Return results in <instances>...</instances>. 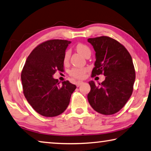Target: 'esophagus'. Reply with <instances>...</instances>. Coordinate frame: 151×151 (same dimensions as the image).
<instances>
[{
  "instance_id": "obj_1",
  "label": "esophagus",
  "mask_w": 151,
  "mask_h": 151,
  "mask_svg": "<svg viewBox=\"0 0 151 151\" xmlns=\"http://www.w3.org/2000/svg\"><path fill=\"white\" fill-rule=\"evenodd\" d=\"M83 83V81H77V82H76V87H79V86L82 85Z\"/></svg>"
}]
</instances>
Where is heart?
<instances>
[{"mask_svg": "<svg viewBox=\"0 0 151 151\" xmlns=\"http://www.w3.org/2000/svg\"><path fill=\"white\" fill-rule=\"evenodd\" d=\"M76 50L78 53L81 54L82 56H85V55L87 53H91V50L89 49V47L85 44H78L76 47ZM69 58H70V52L69 51H67L65 55H64V62H67L69 60ZM86 70L85 68H73L72 70L70 71V75L73 76L74 78H82L84 77L85 74L86 73Z\"/></svg>", "mask_w": 151, "mask_h": 151, "instance_id": "b5f03b06", "label": "heart"}]
</instances>
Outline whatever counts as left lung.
I'll return each mask as SVG.
<instances>
[{
    "label": "left lung",
    "mask_w": 151,
    "mask_h": 151,
    "mask_svg": "<svg viewBox=\"0 0 151 151\" xmlns=\"http://www.w3.org/2000/svg\"><path fill=\"white\" fill-rule=\"evenodd\" d=\"M87 41L95 51L92 76H106L98 85L93 81L88 82V103L98 113L114 114L125 106L133 91L136 75L132 59L126 47L113 38L101 36Z\"/></svg>",
    "instance_id": "obj_1"
}]
</instances>
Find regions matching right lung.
<instances>
[{
  "instance_id": "add662e5",
  "label": "right lung",
  "mask_w": 151,
  "mask_h": 151,
  "mask_svg": "<svg viewBox=\"0 0 151 151\" xmlns=\"http://www.w3.org/2000/svg\"><path fill=\"white\" fill-rule=\"evenodd\" d=\"M70 43L51 40L39 44L29 55L21 72L23 94L33 109L43 116L63 113L76 88L68 81L60 85L53 78L57 70H64V55Z\"/></svg>"
}]
</instances>
